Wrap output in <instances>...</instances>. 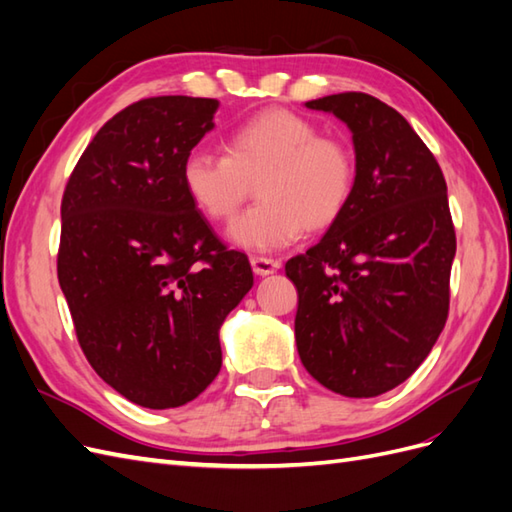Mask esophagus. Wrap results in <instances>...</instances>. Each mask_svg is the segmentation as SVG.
I'll use <instances>...</instances> for the list:
<instances>
[{"label": "esophagus", "instance_id": "esophagus-1", "mask_svg": "<svg viewBox=\"0 0 512 512\" xmlns=\"http://www.w3.org/2000/svg\"><path fill=\"white\" fill-rule=\"evenodd\" d=\"M250 262H252V269H254L256 275H271V273H275L277 269L282 267L280 260L265 258V256H252Z\"/></svg>", "mask_w": 512, "mask_h": 512}]
</instances>
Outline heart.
Wrapping results in <instances>:
<instances>
[{"label": "heart", "instance_id": "heart-1", "mask_svg": "<svg viewBox=\"0 0 512 512\" xmlns=\"http://www.w3.org/2000/svg\"><path fill=\"white\" fill-rule=\"evenodd\" d=\"M260 205L228 226L230 241L250 252L292 245L303 228L320 232L342 218L356 183L352 149L286 108H271L228 134L226 156L194 147L181 183L200 213L226 222L258 183Z\"/></svg>", "mask_w": 512, "mask_h": 512}]
</instances>
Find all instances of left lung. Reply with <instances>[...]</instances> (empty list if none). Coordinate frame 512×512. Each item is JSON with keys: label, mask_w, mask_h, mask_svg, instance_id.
<instances>
[{"label": "left lung", "mask_w": 512, "mask_h": 512, "mask_svg": "<svg viewBox=\"0 0 512 512\" xmlns=\"http://www.w3.org/2000/svg\"><path fill=\"white\" fill-rule=\"evenodd\" d=\"M352 132L356 183L324 237L286 262L297 286L294 337L303 367L346 397L408 380L448 316L457 250L446 181L395 108L361 91L305 102Z\"/></svg>", "instance_id": "left-lung-1"}]
</instances>
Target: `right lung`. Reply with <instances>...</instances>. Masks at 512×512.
<instances>
[{
    "mask_svg": "<svg viewBox=\"0 0 512 512\" xmlns=\"http://www.w3.org/2000/svg\"><path fill=\"white\" fill-rule=\"evenodd\" d=\"M220 102L130 104L87 145L61 200L57 277L96 374L151 410L179 408L220 374V327L250 288L181 183Z\"/></svg>",
    "mask_w": 512,
    "mask_h": 512,
    "instance_id": "right-lung-1",
    "label": "right lung"
}]
</instances>
